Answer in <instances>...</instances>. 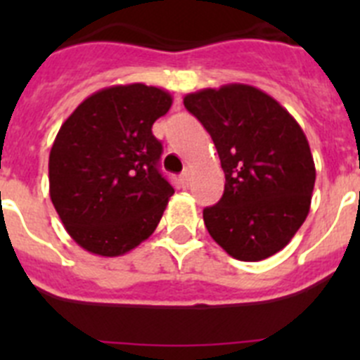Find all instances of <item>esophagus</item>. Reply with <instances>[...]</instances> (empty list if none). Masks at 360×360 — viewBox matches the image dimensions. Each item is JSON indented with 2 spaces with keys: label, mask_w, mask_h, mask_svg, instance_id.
<instances>
[{
  "label": "esophagus",
  "mask_w": 360,
  "mask_h": 360,
  "mask_svg": "<svg viewBox=\"0 0 360 360\" xmlns=\"http://www.w3.org/2000/svg\"><path fill=\"white\" fill-rule=\"evenodd\" d=\"M178 182H180V186L182 187H189V184H191V173L189 171H184L182 174H180V176H178Z\"/></svg>",
  "instance_id": "obj_1"
}]
</instances>
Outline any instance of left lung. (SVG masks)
<instances>
[{"instance_id": "8db88e82", "label": "left lung", "mask_w": 360, "mask_h": 360, "mask_svg": "<svg viewBox=\"0 0 360 360\" xmlns=\"http://www.w3.org/2000/svg\"><path fill=\"white\" fill-rule=\"evenodd\" d=\"M184 106L209 131L225 173L224 196L203 209L209 234L240 262L274 256L310 211L316 165L307 135L249 84L205 88L186 95Z\"/></svg>"}]
</instances>
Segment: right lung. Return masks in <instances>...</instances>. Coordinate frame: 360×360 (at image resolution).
<instances>
[{"label": "right lung", "mask_w": 360, "mask_h": 360, "mask_svg": "<svg viewBox=\"0 0 360 360\" xmlns=\"http://www.w3.org/2000/svg\"><path fill=\"white\" fill-rule=\"evenodd\" d=\"M173 104L162 88L110 86L84 98L50 149V198L73 241L115 257L148 240L174 189L151 128Z\"/></svg>", "instance_id": "1"}]
</instances>
